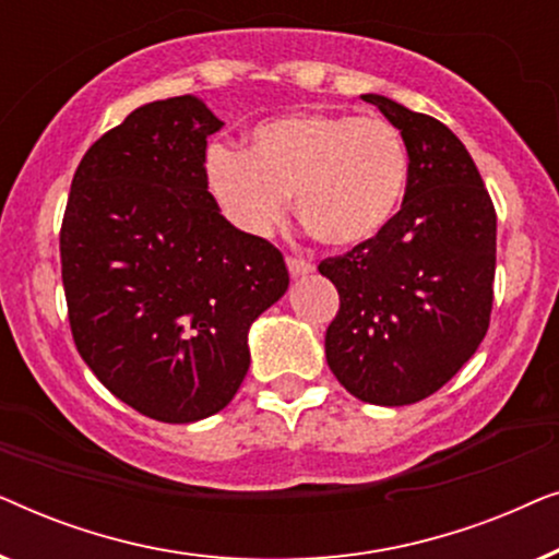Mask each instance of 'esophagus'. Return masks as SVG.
Segmentation results:
<instances>
[{
  "instance_id": "34e87169",
  "label": "esophagus",
  "mask_w": 559,
  "mask_h": 559,
  "mask_svg": "<svg viewBox=\"0 0 559 559\" xmlns=\"http://www.w3.org/2000/svg\"><path fill=\"white\" fill-rule=\"evenodd\" d=\"M287 270H289V277L297 280V277H305V274H310L316 266L310 262H305L300 257H287Z\"/></svg>"
}]
</instances>
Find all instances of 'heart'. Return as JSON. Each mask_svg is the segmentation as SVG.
Wrapping results in <instances>:
<instances>
[{
    "label": "heart",
    "mask_w": 559,
    "mask_h": 559,
    "mask_svg": "<svg viewBox=\"0 0 559 559\" xmlns=\"http://www.w3.org/2000/svg\"><path fill=\"white\" fill-rule=\"evenodd\" d=\"M203 178L236 231L270 236L287 216L293 195L297 216L318 241L361 247L400 211L409 152L389 119L300 111L257 124L247 150L211 144Z\"/></svg>",
    "instance_id": "b5f03b06"
}]
</instances>
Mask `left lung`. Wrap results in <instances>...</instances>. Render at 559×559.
<instances>
[{
  "instance_id": "left-lung-1",
  "label": "left lung",
  "mask_w": 559,
  "mask_h": 559,
  "mask_svg": "<svg viewBox=\"0 0 559 559\" xmlns=\"http://www.w3.org/2000/svg\"><path fill=\"white\" fill-rule=\"evenodd\" d=\"M409 152L402 211L348 254L320 262L341 295L325 358L356 400L415 404L461 371L488 331L496 213L463 142L427 114L364 94Z\"/></svg>"
}]
</instances>
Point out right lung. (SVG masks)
<instances>
[{
	"instance_id": "add662e5",
	"label": "right lung",
	"mask_w": 559,
	"mask_h": 559,
	"mask_svg": "<svg viewBox=\"0 0 559 559\" xmlns=\"http://www.w3.org/2000/svg\"><path fill=\"white\" fill-rule=\"evenodd\" d=\"M221 127L190 94L134 109L83 155L60 228L75 348L159 423H198L234 400L249 328L289 285L280 251L236 231L205 190Z\"/></svg>"
}]
</instances>
